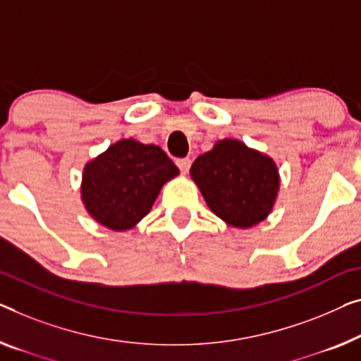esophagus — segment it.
Wrapping results in <instances>:
<instances>
[{
    "instance_id": "esophagus-1",
    "label": "esophagus",
    "mask_w": 361,
    "mask_h": 361,
    "mask_svg": "<svg viewBox=\"0 0 361 361\" xmlns=\"http://www.w3.org/2000/svg\"><path fill=\"white\" fill-rule=\"evenodd\" d=\"M176 165H178L181 173H188V170H190V166H191V160L190 159H178L176 160Z\"/></svg>"
}]
</instances>
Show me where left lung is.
<instances>
[{
    "label": "left lung",
    "mask_w": 361,
    "mask_h": 361,
    "mask_svg": "<svg viewBox=\"0 0 361 361\" xmlns=\"http://www.w3.org/2000/svg\"><path fill=\"white\" fill-rule=\"evenodd\" d=\"M190 173L211 211L238 228L262 222L281 186L276 162L236 139H222L199 155Z\"/></svg>",
    "instance_id": "left-lung-1"
}]
</instances>
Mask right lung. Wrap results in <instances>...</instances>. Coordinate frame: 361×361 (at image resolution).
Masks as SVG:
<instances>
[{
	"label": "right lung",
	"mask_w": 361,
	"mask_h": 361,
	"mask_svg": "<svg viewBox=\"0 0 361 361\" xmlns=\"http://www.w3.org/2000/svg\"><path fill=\"white\" fill-rule=\"evenodd\" d=\"M178 173L159 146L121 139L84 166L80 197L90 217L123 232L146 217L162 186Z\"/></svg>",
	"instance_id": "1"
}]
</instances>
